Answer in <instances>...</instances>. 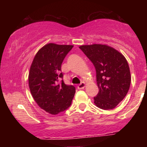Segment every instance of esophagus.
Instances as JSON below:
<instances>
[{
    "instance_id": "34e87169",
    "label": "esophagus",
    "mask_w": 147,
    "mask_h": 147,
    "mask_svg": "<svg viewBox=\"0 0 147 147\" xmlns=\"http://www.w3.org/2000/svg\"><path fill=\"white\" fill-rule=\"evenodd\" d=\"M86 84L84 82H82L80 84H79L78 86H77V88L79 89V90H82V89H83L84 87H85Z\"/></svg>"
}]
</instances>
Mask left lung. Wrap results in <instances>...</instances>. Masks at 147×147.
<instances>
[{
  "instance_id": "left-lung-1",
  "label": "left lung",
  "mask_w": 147,
  "mask_h": 147,
  "mask_svg": "<svg viewBox=\"0 0 147 147\" xmlns=\"http://www.w3.org/2000/svg\"><path fill=\"white\" fill-rule=\"evenodd\" d=\"M95 66L99 92L95 105L104 110L114 109L129 91L131 73L127 61L120 52L106 45L79 47Z\"/></svg>"
}]
</instances>
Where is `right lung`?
Wrapping results in <instances>:
<instances>
[{
	"mask_svg": "<svg viewBox=\"0 0 147 147\" xmlns=\"http://www.w3.org/2000/svg\"><path fill=\"white\" fill-rule=\"evenodd\" d=\"M73 45L49 43L38 50L30 67L29 86L34 99L52 115L67 110L71 105L75 88L64 83L62 62Z\"/></svg>",
	"mask_w": 147,
	"mask_h": 147,
	"instance_id": "add662e5",
	"label": "right lung"
}]
</instances>
